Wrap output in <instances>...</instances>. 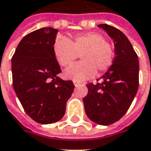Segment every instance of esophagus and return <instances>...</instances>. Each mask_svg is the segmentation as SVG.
Here are the masks:
<instances>
[{
	"mask_svg": "<svg viewBox=\"0 0 151 151\" xmlns=\"http://www.w3.org/2000/svg\"><path fill=\"white\" fill-rule=\"evenodd\" d=\"M74 85H75L76 86H78L79 85H81V84H80V82H77V81H74Z\"/></svg>",
	"mask_w": 151,
	"mask_h": 151,
	"instance_id": "34e87169",
	"label": "esophagus"
}]
</instances>
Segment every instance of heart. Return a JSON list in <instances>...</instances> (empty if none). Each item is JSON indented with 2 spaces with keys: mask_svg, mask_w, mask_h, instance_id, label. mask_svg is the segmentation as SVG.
<instances>
[{
  "mask_svg": "<svg viewBox=\"0 0 151 151\" xmlns=\"http://www.w3.org/2000/svg\"><path fill=\"white\" fill-rule=\"evenodd\" d=\"M58 63L63 67L71 65L81 55V62L69 67L65 76L76 81H81L95 76L96 70L103 72L113 65L114 50L105 38L97 32H88L69 40L59 38L54 45Z\"/></svg>",
  "mask_w": 151,
  "mask_h": 151,
  "instance_id": "obj_1",
  "label": "heart"
}]
</instances>
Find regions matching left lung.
<instances>
[{
  "instance_id": "1",
  "label": "left lung",
  "mask_w": 151,
  "mask_h": 151,
  "mask_svg": "<svg viewBox=\"0 0 151 151\" xmlns=\"http://www.w3.org/2000/svg\"><path fill=\"white\" fill-rule=\"evenodd\" d=\"M113 38L115 56L113 65L101 78V83H88L83 98L87 117L100 125L119 121L130 107L139 87V59L128 38L120 30L100 24Z\"/></svg>"
}]
</instances>
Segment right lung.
Here are the masks:
<instances>
[{"label": "right lung", "instance_id": "right-lung-1", "mask_svg": "<svg viewBox=\"0 0 151 151\" xmlns=\"http://www.w3.org/2000/svg\"><path fill=\"white\" fill-rule=\"evenodd\" d=\"M58 30L43 27L21 40L12 59V84L27 114L42 124L60 120L75 86L61 72L54 45Z\"/></svg>", "mask_w": 151, "mask_h": 151}]
</instances>
